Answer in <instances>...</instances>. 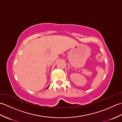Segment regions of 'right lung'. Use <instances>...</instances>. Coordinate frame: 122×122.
I'll return each instance as SVG.
<instances>
[{"mask_svg": "<svg viewBox=\"0 0 122 122\" xmlns=\"http://www.w3.org/2000/svg\"><path fill=\"white\" fill-rule=\"evenodd\" d=\"M49 86H50V85H49V86H48V87H46V89H48V87H49Z\"/></svg>", "mask_w": 122, "mask_h": 122, "instance_id": "1", "label": "right lung"}]
</instances>
